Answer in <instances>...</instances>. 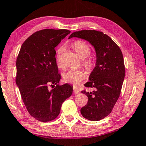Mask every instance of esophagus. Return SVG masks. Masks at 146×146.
Listing matches in <instances>:
<instances>
[{"label": "esophagus", "instance_id": "obj_1", "mask_svg": "<svg viewBox=\"0 0 146 146\" xmlns=\"http://www.w3.org/2000/svg\"><path fill=\"white\" fill-rule=\"evenodd\" d=\"M80 92H79V90H77V88H75V87H74L73 88V93L75 94H79Z\"/></svg>", "mask_w": 146, "mask_h": 146}]
</instances>
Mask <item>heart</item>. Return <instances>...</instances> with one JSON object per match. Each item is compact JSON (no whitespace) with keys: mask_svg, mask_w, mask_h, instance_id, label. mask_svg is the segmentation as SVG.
Segmentation results:
<instances>
[{"mask_svg":"<svg viewBox=\"0 0 146 146\" xmlns=\"http://www.w3.org/2000/svg\"><path fill=\"white\" fill-rule=\"evenodd\" d=\"M71 46L75 50L79 56L83 60L82 64L86 68L88 69H92L95 66V59L92 56L90 55V47L88 43L82 40H75L71 44ZM62 48H59L56 54V64L59 68H63L62 61H61V54L62 52ZM64 81L72 84L75 86H79L82 80L86 79V74L82 71L71 69L63 75Z\"/></svg>","mask_w":146,"mask_h":146,"instance_id":"1","label":"heart"}]
</instances>
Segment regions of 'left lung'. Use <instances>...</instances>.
Here are the masks:
<instances>
[{"mask_svg": "<svg viewBox=\"0 0 146 146\" xmlns=\"http://www.w3.org/2000/svg\"><path fill=\"white\" fill-rule=\"evenodd\" d=\"M85 39L94 46L96 52V64L84 84L94 90L85 94L88 100L80 109L84 118L90 121H100L111 112L120 96L125 75L123 56L120 48L110 36L96 30H81L73 33L69 38Z\"/></svg>", "mask_w": 146, "mask_h": 146, "instance_id": "obj_1", "label": "left lung"}]
</instances>
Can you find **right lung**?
<instances>
[{
    "label": "right lung",
    "instance_id": "right-lung-1",
    "mask_svg": "<svg viewBox=\"0 0 146 146\" xmlns=\"http://www.w3.org/2000/svg\"><path fill=\"white\" fill-rule=\"evenodd\" d=\"M69 33L67 29L36 31L23 43L17 56L16 82L28 112L39 121L55 119L63 102L72 94L70 84H59L55 57V47ZM49 85L55 87L50 91Z\"/></svg>",
    "mask_w": 146,
    "mask_h": 146
}]
</instances>
